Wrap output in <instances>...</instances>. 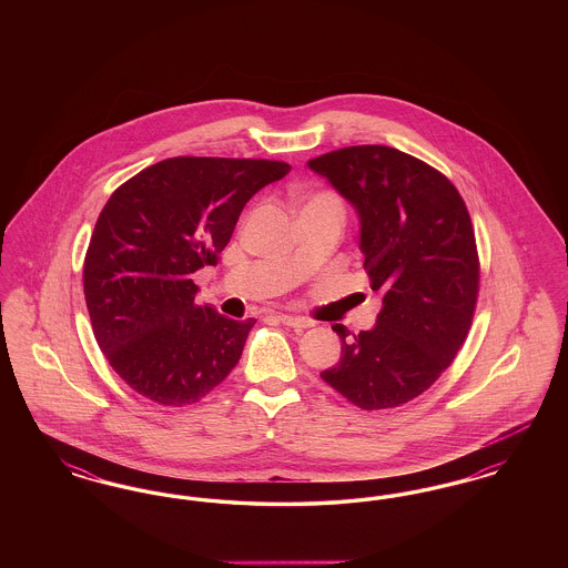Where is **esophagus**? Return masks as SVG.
Segmentation results:
<instances>
[{
	"instance_id": "obj_1",
	"label": "esophagus",
	"mask_w": 568,
	"mask_h": 568,
	"mask_svg": "<svg viewBox=\"0 0 568 568\" xmlns=\"http://www.w3.org/2000/svg\"><path fill=\"white\" fill-rule=\"evenodd\" d=\"M278 322L283 325H287V327H294V329H306V327H311V322L300 320V317H294V315H278Z\"/></svg>"
}]
</instances>
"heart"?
Wrapping results in <instances>:
<instances>
[{
	"instance_id": "1",
	"label": "heart",
	"mask_w": 568,
	"mask_h": 568,
	"mask_svg": "<svg viewBox=\"0 0 568 568\" xmlns=\"http://www.w3.org/2000/svg\"><path fill=\"white\" fill-rule=\"evenodd\" d=\"M313 206H327V209H334V211L343 213V204H341V200H338L334 193H329V191L313 193V195L304 197V200H302V204H300V209H313Z\"/></svg>"
}]
</instances>
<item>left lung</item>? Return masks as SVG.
Returning <instances> with one entry per match:
<instances>
[{
  "label": "left lung",
  "instance_id": "1",
  "mask_svg": "<svg viewBox=\"0 0 568 568\" xmlns=\"http://www.w3.org/2000/svg\"><path fill=\"white\" fill-rule=\"evenodd\" d=\"M308 168L357 213L359 251L377 324L341 336V362L322 378L366 410L405 405L426 392L459 352L479 292L473 223L458 190L428 163L364 144L325 153Z\"/></svg>",
  "mask_w": 568,
  "mask_h": 568
}]
</instances>
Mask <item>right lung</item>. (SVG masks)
<instances>
[{
	"label": "right lung",
	"instance_id": "obj_1",
	"mask_svg": "<svg viewBox=\"0 0 568 568\" xmlns=\"http://www.w3.org/2000/svg\"><path fill=\"white\" fill-rule=\"evenodd\" d=\"M290 163L170 158L110 195L84 257V300L110 366L140 396L193 405L232 373L255 320L195 304L244 204Z\"/></svg>",
	"mask_w": 568,
	"mask_h": 568
}]
</instances>
